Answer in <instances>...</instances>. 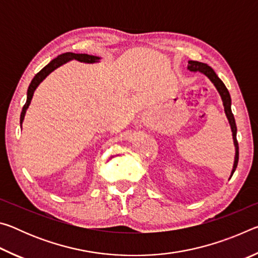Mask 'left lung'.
Masks as SVG:
<instances>
[{
	"label": "left lung",
	"mask_w": 258,
	"mask_h": 258,
	"mask_svg": "<svg viewBox=\"0 0 258 258\" xmlns=\"http://www.w3.org/2000/svg\"><path fill=\"white\" fill-rule=\"evenodd\" d=\"M187 69H189L190 72H199V73L204 74V75H206L209 80H211L213 84L215 85L216 90L218 91V93H220V95H221L222 101H223L224 111H225L226 117H228V120H229L230 126H231V131H232L233 143H234V148H235L233 168H232V172H231V175H230V177H232L235 168H237L238 160H239V146H238V141H237V125H235L234 116L232 113V110H231V97H230L229 91H228V89H226V86L224 85V83L222 82L220 78H218L216 73L213 71V68L209 67L207 63H203V62H199V61L190 60L189 64H187Z\"/></svg>",
	"instance_id": "left-lung-1"
}]
</instances>
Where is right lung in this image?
Instances as JSON below:
<instances>
[{
  "mask_svg": "<svg viewBox=\"0 0 258 258\" xmlns=\"http://www.w3.org/2000/svg\"><path fill=\"white\" fill-rule=\"evenodd\" d=\"M71 60H77V61H81V62H85V63H94V62H99L100 58L99 56L90 55V54H85V53H73V52H67V53L60 54L56 56L55 59L50 61V63H47L41 72H38L36 75L34 76L32 82H30L28 90H27V100H26V103L23 107V111H21V115H20V126H21V124H23L25 115H26V110H27L29 107L30 101H32L33 95H34L35 90H36V87L40 85L41 82H43V80H45V77L49 75V74L53 72L54 69H56L60 66H62L63 63H66Z\"/></svg>",
  "mask_w": 258,
  "mask_h": 258,
  "instance_id": "right-lung-1",
  "label": "right lung"
}]
</instances>
